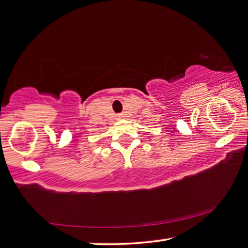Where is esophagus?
<instances>
[{
  "label": "esophagus",
  "mask_w": 248,
  "mask_h": 248,
  "mask_svg": "<svg viewBox=\"0 0 248 248\" xmlns=\"http://www.w3.org/2000/svg\"><path fill=\"white\" fill-rule=\"evenodd\" d=\"M117 117H119V119H122V117H123V114H117Z\"/></svg>",
  "instance_id": "obj_1"
}]
</instances>
